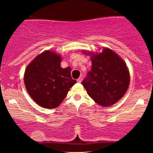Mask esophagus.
Segmentation results:
<instances>
[{"label": "esophagus", "instance_id": "obj_1", "mask_svg": "<svg viewBox=\"0 0 153 153\" xmlns=\"http://www.w3.org/2000/svg\"><path fill=\"white\" fill-rule=\"evenodd\" d=\"M81 80H82V79L81 78H78V79H77V82H81Z\"/></svg>", "mask_w": 153, "mask_h": 153}]
</instances>
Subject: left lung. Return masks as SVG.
Wrapping results in <instances>:
<instances>
[{
  "mask_svg": "<svg viewBox=\"0 0 153 153\" xmlns=\"http://www.w3.org/2000/svg\"><path fill=\"white\" fill-rule=\"evenodd\" d=\"M91 54L92 66L82 85L89 96L102 106L117 103L125 94L130 80L125 62L113 50L103 48L101 53Z\"/></svg>",
  "mask_w": 153,
  "mask_h": 153,
  "instance_id": "obj_1",
  "label": "left lung"
}]
</instances>
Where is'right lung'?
<instances>
[{"instance_id": "add662e5", "label": "right lung", "mask_w": 153, "mask_h": 153, "mask_svg": "<svg viewBox=\"0 0 153 153\" xmlns=\"http://www.w3.org/2000/svg\"><path fill=\"white\" fill-rule=\"evenodd\" d=\"M61 55L47 50L36 56L26 68L24 80L26 91L43 108H57L76 83L71 77V68H61Z\"/></svg>"}]
</instances>
